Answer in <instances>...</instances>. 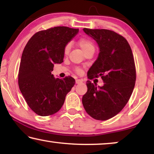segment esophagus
Segmentation results:
<instances>
[{"instance_id":"1","label":"esophagus","mask_w":154,"mask_h":154,"mask_svg":"<svg viewBox=\"0 0 154 154\" xmlns=\"http://www.w3.org/2000/svg\"><path fill=\"white\" fill-rule=\"evenodd\" d=\"M83 83V81H82V80H81V79L75 80V83H76V84H80V83Z\"/></svg>"}]
</instances>
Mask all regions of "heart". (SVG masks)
Wrapping results in <instances>:
<instances>
[{
	"label": "heart",
	"instance_id": "1",
	"mask_svg": "<svg viewBox=\"0 0 154 154\" xmlns=\"http://www.w3.org/2000/svg\"><path fill=\"white\" fill-rule=\"evenodd\" d=\"M79 45L80 48H81L82 50L84 52V53L86 52L88 50H94V46L92 43L91 41H90L89 39L87 38H81L79 41ZM71 45L70 44H67V45L65 46L64 48V53L67 54L69 52V50H70ZM77 72L80 73L81 72V70L80 69H77Z\"/></svg>",
	"mask_w": 154,
	"mask_h": 154
}]
</instances>
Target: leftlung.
Masks as SVG:
<instances>
[{"instance_id": "obj_1", "label": "left lung", "mask_w": 154, "mask_h": 154, "mask_svg": "<svg viewBox=\"0 0 154 154\" xmlns=\"http://www.w3.org/2000/svg\"><path fill=\"white\" fill-rule=\"evenodd\" d=\"M98 44L100 53L88 71V78L100 76L104 85L97 87L90 81L82 98L86 112L99 121L117 115L127 104L133 91L136 71L131 48L125 38L107 29H83Z\"/></svg>"}]
</instances>
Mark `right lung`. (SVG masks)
<instances>
[{
	"label": "right lung",
	"mask_w": 154,
	"mask_h": 154,
	"mask_svg": "<svg viewBox=\"0 0 154 154\" xmlns=\"http://www.w3.org/2000/svg\"><path fill=\"white\" fill-rule=\"evenodd\" d=\"M79 29L56 26L35 33L25 46L18 74L19 88L27 104L36 114L47 116L62 108L75 84L71 76L55 79L54 64L63 62L64 48Z\"/></svg>",
	"instance_id": "obj_1"
}]
</instances>
